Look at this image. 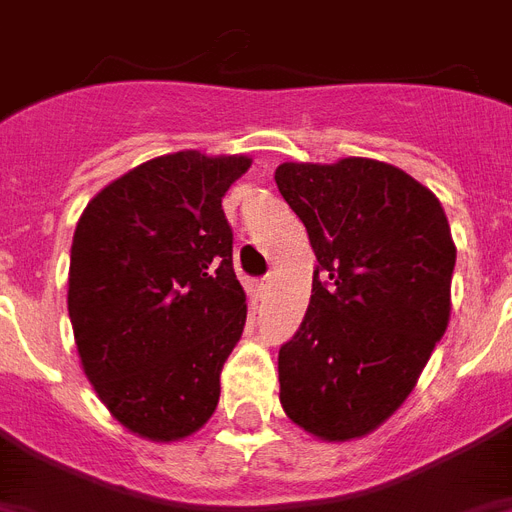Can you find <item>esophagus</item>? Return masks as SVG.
Segmentation results:
<instances>
[{
	"mask_svg": "<svg viewBox=\"0 0 512 512\" xmlns=\"http://www.w3.org/2000/svg\"><path fill=\"white\" fill-rule=\"evenodd\" d=\"M270 286H273V273H265V276L257 281V289H260V292H270Z\"/></svg>",
	"mask_w": 512,
	"mask_h": 512,
	"instance_id": "esophagus-1",
	"label": "esophagus"
}]
</instances>
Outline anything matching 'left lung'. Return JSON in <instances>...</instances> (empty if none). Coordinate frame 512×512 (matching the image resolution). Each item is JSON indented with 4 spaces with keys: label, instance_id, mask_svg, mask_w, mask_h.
<instances>
[{
    "label": "left lung",
    "instance_id": "obj_1",
    "mask_svg": "<svg viewBox=\"0 0 512 512\" xmlns=\"http://www.w3.org/2000/svg\"><path fill=\"white\" fill-rule=\"evenodd\" d=\"M276 186L318 260L302 326L278 350V400L305 431L347 442L407 400L447 331L450 223L426 186L368 157L284 162Z\"/></svg>",
    "mask_w": 512,
    "mask_h": 512
}]
</instances>
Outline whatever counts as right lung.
Here are the masks:
<instances>
[{
	"label": "right lung",
	"mask_w": 512,
	"mask_h": 512,
	"mask_svg": "<svg viewBox=\"0 0 512 512\" xmlns=\"http://www.w3.org/2000/svg\"><path fill=\"white\" fill-rule=\"evenodd\" d=\"M249 157H155L91 199L70 247L68 313L83 373L128 431L202 429L247 321L223 197Z\"/></svg>",
	"instance_id": "right-lung-1"
}]
</instances>
